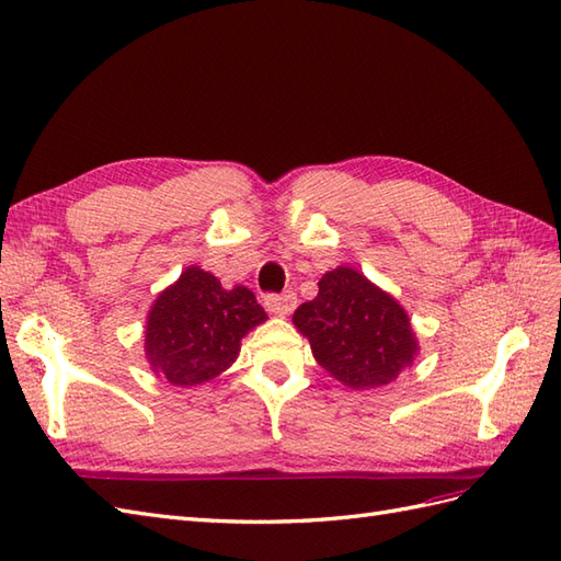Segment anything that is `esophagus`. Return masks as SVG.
Wrapping results in <instances>:
<instances>
[{
	"label": "esophagus",
	"mask_w": 561,
	"mask_h": 561,
	"mask_svg": "<svg viewBox=\"0 0 561 561\" xmlns=\"http://www.w3.org/2000/svg\"><path fill=\"white\" fill-rule=\"evenodd\" d=\"M298 304L296 294L291 291H284V294H267L265 296V308L272 312V314H279V318H284V314H289Z\"/></svg>",
	"instance_id": "1"
}]
</instances>
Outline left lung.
I'll return each mask as SVG.
<instances>
[{
  "mask_svg": "<svg viewBox=\"0 0 561 561\" xmlns=\"http://www.w3.org/2000/svg\"><path fill=\"white\" fill-rule=\"evenodd\" d=\"M294 312L298 332L329 375L351 389H379L412 365L417 341L405 310L360 272L336 267Z\"/></svg>",
  "mask_w": 561,
  "mask_h": 561,
  "instance_id": "obj_1",
  "label": "left lung"
}]
</instances>
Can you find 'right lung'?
<instances>
[{
	"label": "right lung",
	"instance_id": "add662e5",
	"mask_svg": "<svg viewBox=\"0 0 561 561\" xmlns=\"http://www.w3.org/2000/svg\"><path fill=\"white\" fill-rule=\"evenodd\" d=\"M263 320L267 314L247 286L222 289L210 272L186 267L156 298L144 351L172 386L204 383L237 360L241 339Z\"/></svg>",
	"mask_w": 561,
	"mask_h": 561
}]
</instances>
